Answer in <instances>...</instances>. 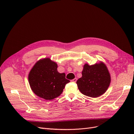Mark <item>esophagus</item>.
Returning <instances> with one entry per match:
<instances>
[{
    "label": "esophagus",
    "mask_w": 134,
    "mask_h": 134,
    "mask_svg": "<svg viewBox=\"0 0 134 134\" xmlns=\"http://www.w3.org/2000/svg\"><path fill=\"white\" fill-rule=\"evenodd\" d=\"M76 81H77V79L76 78H74V79H72L71 80V81L73 82H76Z\"/></svg>",
    "instance_id": "esophagus-1"
}]
</instances>
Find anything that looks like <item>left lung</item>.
Masks as SVG:
<instances>
[{
    "label": "left lung",
    "mask_w": 134,
    "mask_h": 134,
    "mask_svg": "<svg viewBox=\"0 0 134 134\" xmlns=\"http://www.w3.org/2000/svg\"><path fill=\"white\" fill-rule=\"evenodd\" d=\"M111 76L104 63L100 61L93 65H84L82 76L76 81L78 87L83 94L96 98L103 94L108 90Z\"/></svg>",
    "instance_id": "obj_1"
}]
</instances>
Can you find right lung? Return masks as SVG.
I'll use <instances>...</instances> for the list:
<instances>
[{"label":"right lung","mask_w":134,"mask_h":134,"mask_svg":"<svg viewBox=\"0 0 134 134\" xmlns=\"http://www.w3.org/2000/svg\"><path fill=\"white\" fill-rule=\"evenodd\" d=\"M58 65L49 58L38 61L30 70L28 80L31 89L38 97L49 100L59 97L70 81L65 73L58 72Z\"/></svg>","instance_id":"add662e5"}]
</instances>
